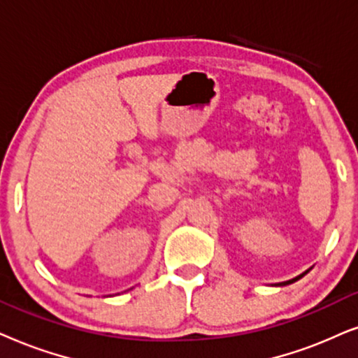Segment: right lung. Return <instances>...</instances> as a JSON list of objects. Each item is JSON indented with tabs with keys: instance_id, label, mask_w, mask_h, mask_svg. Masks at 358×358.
Segmentation results:
<instances>
[{
	"instance_id": "right-lung-1",
	"label": "right lung",
	"mask_w": 358,
	"mask_h": 358,
	"mask_svg": "<svg viewBox=\"0 0 358 358\" xmlns=\"http://www.w3.org/2000/svg\"><path fill=\"white\" fill-rule=\"evenodd\" d=\"M131 289H132V288H131Z\"/></svg>"
}]
</instances>
